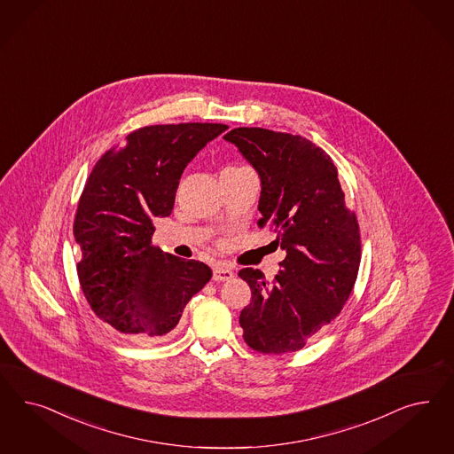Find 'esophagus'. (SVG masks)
Instances as JSON below:
<instances>
[{
    "mask_svg": "<svg viewBox=\"0 0 454 454\" xmlns=\"http://www.w3.org/2000/svg\"><path fill=\"white\" fill-rule=\"evenodd\" d=\"M234 278V272L229 269V267H223V265H217L214 269V280L217 282H225V280H231Z\"/></svg>",
    "mask_w": 454,
    "mask_h": 454,
    "instance_id": "esophagus-1",
    "label": "esophagus"
}]
</instances>
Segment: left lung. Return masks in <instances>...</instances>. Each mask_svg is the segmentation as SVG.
<instances>
[{"label": "left lung", "instance_id": "obj_1", "mask_svg": "<svg viewBox=\"0 0 454 454\" xmlns=\"http://www.w3.org/2000/svg\"><path fill=\"white\" fill-rule=\"evenodd\" d=\"M223 138L261 176L259 227L274 231L287 252L272 282L259 269L239 272L252 291L239 317L244 340L262 354L299 351L349 299L361 262L359 223L331 157L308 138L254 127Z\"/></svg>", "mask_w": 454, "mask_h": 454}]
</instances>
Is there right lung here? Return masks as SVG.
Wrapping results in <instances>:
<instances>
[{
	"label": "right lung",
	"mask_w": 454,
	"mask_h": 454,
	"mask_svg": "<svg viewBox=\"0 0 454 454\" xmlns=\"http://www.w3.org/2000/svg\"><path fill=\"white\" fill-rule=\"evenodd\" d=\"M222 123L144 127L97 161L82 192L74 235L76 263L91 310L138 344L174 334L182 312L212 278L208 265L163 254L152 244L153 219L168 217L189 161L225 132Z\"/></svg>",
	"instance_id": "1"
}]
</instances>
